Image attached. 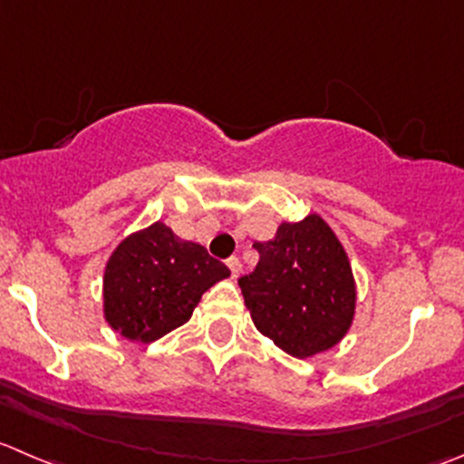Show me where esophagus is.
I'll list each match as a JSON object with an SVG mask.
<instances>
[{
  "mask_svg": "<svg viewBox=\"0 0 464 464\" xmlns=\"http://www.w3.org/2000/svg\"><path fill=\"white\" fill-rule=\"evenodd\" d=\"M227 265H228V269H231V276H233V278L240 276V272H242L240 258H236V256H233V258L227 260Z\"/></svg>",
  "mask_w": 464,
  "mask_h": 464,
  "instance_id": "34e87169",
  "label": "esophagus"
}]
</instances>
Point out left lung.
Here are the masks:
<instances>
[{"mask_svg":"<svg viewBox=\"0 0 464 464\" xmlns=\"http://www.w3.org/2000/svg\"><path fill=\"white\" fill-rule=\"evenodd\" d=\"M254 249L258 265L237 283L256 328L295 358L335 346L353 322L356 281L333 228L308 215Z\"/></svg>","mask_w":464,"mask_h":464,"instance_id":"obj_1","label":"left lung"}]
</instances>
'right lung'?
I'll use <instances>...</instances> for the list:
<instances>
[{"instance_id":"right-lung-1","label":"right lung","mask_w":464,"mask_h":464,"mask_svg":"<svg viewBox=\"0 0 464 464\" xmlns=\"http://www.w3.org/2000/svg\"><path fill=\"white\" fill-rule=\"evenodd\" d=\"M227 276V265L204 246L156 222L124 237L108 258L103 317L127 340L150 344L186 324L201 295Z\"/></svg>"}]
</instances>
